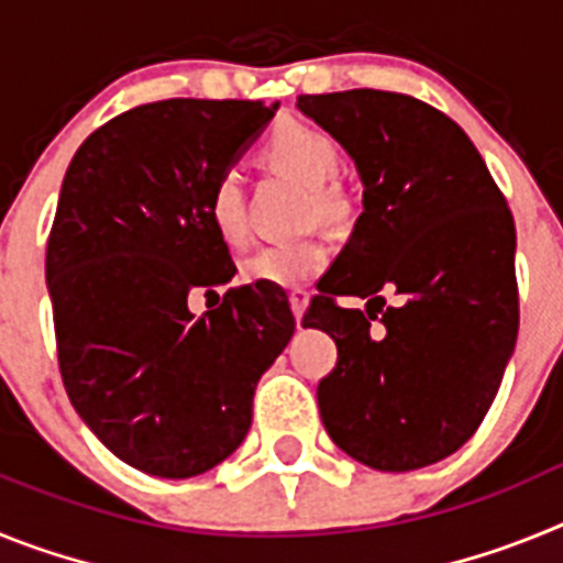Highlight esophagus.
Masks as SVG:
<instances>
[{"label": "esophagus", "instance_id": "obj_1", "mask_svg": "<svg viewBox=\"0 0 563 563\" xmlns=\"http://www.w3.org/2000/svg\"><path fill=\"white\" fill-rule=\"evenodd\" d=\"M307 301H310V292H307L305 287H296V290H290V305H292V316H296L298 330H301V318H305Z\"/></svg>", "mask_w": 563, "mask_h": 563}]
</instances>
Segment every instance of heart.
Segmentation results:
<instances>
[{
    "mask_svg": "<svg viewBox=\"0 0 563 563\" xmlns=\"http://www.w3.org/2000/svg\"><path fill=\"white\" fill-rule=\"evenodd\" d=\"M267 154L282 172L296 177L301 186L316 188L312 200L321 211L335 208V197L327 188V183L335 174L341 152L324 129H316L310 123L287 121L271 134ZM208 217L217 231V236L228 247L247 245L251 231H247L245 206H242V180L239 174L222 172L208 194ZM330 262V245L321 236L285 239V242H271L258 247L253 256L242 262V278L251 285H273V287H301L324 271Z\"/></svg>",
    "mask_w": 563,
    "mask_h": 563,
    "instance_id": "obj_1",
    "label": "heart"
}]
</instances>
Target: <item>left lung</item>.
Segmentation results:
<instances>
[{
	"instance_id": "1",
	"label": "left lung",
	"mask_w": 563,
	"mask_h": 563,
	"mask_svg": "<svg viewBox=\"0 0 563 563\" xmlns=\"http://www.w3.org/2000/svg\"><path fill=\"white\" fill-rule=\"evenodd\" d=\"M296 107L341 143L363 183V211L330 267L338 276L305 316L338 346L318 383L324 429L375 471L434 465L474 437L514 355V217L440 109L383 89L301 96ZM383 286L401 296L386 311ZM338 295L369 297L367 312L338 308Z\"/></svg>"
}]
</instances>
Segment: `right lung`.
Segmentation results:
<instances>
[{
	"label": "right lung",
	"mask_w": 563,
	"mask_h": 563,
	"mask_svg": "<svg viewBox=\"0 0 563 563\" xmlns=\"http://www.w3.org/2000/svg\"><path fill=\"white\" fill-rule=\"evenodd\" d=\"M278 103H143L89 134L64 174L47 242L58 366L69 402L118 460L161 479L206 474L253 420L258 377L290 343L285 290L194 292L236 273L208 194Z\"/></svg>",
	"instance_id": "add662e5"
}]
</instances>
